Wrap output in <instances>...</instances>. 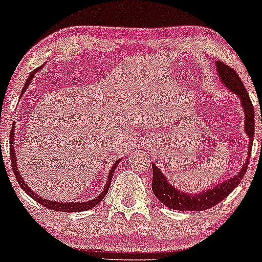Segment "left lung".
Here are the masks:
<instances>
[{
  "label": "left lung",
  "instance_id": "obj_1",
  "mask_svg": "<svg viewBox=\"0 0 262 262\" xmlns=\"http://www.w3.org/2000/svg\"><path fill=\"white\" fill-rule=\"evenodd\" d=\"M217 70L222 79V82L224 83L225 87L229 89L233 93H235L237 97L242 100V106L244 108L245 113V132L249 135V140H250L248 151V156L250 158L252 140H254L255 133L254 106H252L249 93L244 87V83L242 82V80L234 71V69H231L230 66L224 64V62L217 61ZM248 165L249 159H246L245 165L236 176H233L231 179L227 180V181L221 183V185L215 186L212 189H206V191H202L201 193L189 194L183 193L182 191H179V189L172 187L167 182L166 177L162 175L160 169L152 164L151 188L155 196L159 198V201L171 209L194 210V212L197 210V212H200V210H206L217 206L228 194L231 193L234 188L242 181L243 177H244L246 170H248Z\"/></svg>",
  "mask_w": 262,
  "mask_h": 262
}]
</instances>
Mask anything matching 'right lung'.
Returning a JSON list of instances; mask_svg holds the SVG:
<instances>
[{
    "label": "right lung",
    "instance_id": "obj_1",
    "mask_svg": "<svg viewBox=\"0 0 262 262\" xmlns=\"http://www.w3.org/2000/svg\"><path fill=\"white\" fill-rule=\"evenodd\" d=\"M40 69H41V66H39V68H37V69H35V70L32 71L31 75H29L28 80H27V82L25 83V87H23L22 93L25 92L27 89H28V86H29V83H31L32 79H33V77H34V75L37 74L39 70H40ZM13 128H14V125H13V127H12V130H11V134H10V140H11L10 141V144H11V145H10V151H11L12 170H13L14 176H16L17 182L19 183L20 187H22V189H25L26 193L29 194V196H31L33 200H35L38 203H40L41 206L47 207V208H49V209H52V210H59V212H82V210H87V209L93 208V207H95L96 204L100 203L101 201L103 200L104 196H106V194H107L108 189H110L111 182H112L113 172H114V171H116V167L118 166L119 161H121V160L117 161L116 164H114L113 166H112V169H111V171H110V176H108V181L106 183V187H104L103 191H102V193L100 194V196L96 197L95 200L89 201V202H81V203L80 202H76V203H74V202H71V203H59V202H53V201H49V200L47 201V200H44L43 197H39L37 193H34V192H33L32 189L29 188L28 186H27V183L23 181L22 176L19 175V171H18V169H17L16 156H14V148H13V144H14V137H13L14 134H13V132L14 130H13Z\"/></svg>",
    "mask_w": 262,
    "mask_h": 262
}]
</instances>
